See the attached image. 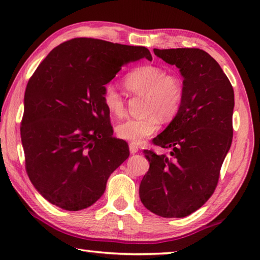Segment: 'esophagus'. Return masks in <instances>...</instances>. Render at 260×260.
Instances as JSON below:
<instances>
[{
	"mask_svg": "<svg viewBox=\"0 0 260 260\" xmlns=\"http://www.w3.org/2000/svg\"><path fill=\"white\" fill-rule=\"evenodd\" d=\"M129 149H130V153L131 154H136V153H138V151H139V148L136 146L135 144H130L129 145Z\"/></svg>",
	"mask_w": 260,
	"mask_h": 260,
	"instance_id": "esophagus-1",
	"label": "esophagus"
}]
</instances>
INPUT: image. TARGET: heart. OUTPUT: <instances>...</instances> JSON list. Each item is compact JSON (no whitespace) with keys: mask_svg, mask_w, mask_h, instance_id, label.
<instances>
[{"mask_svg":"<svg viewBox=\"0 0 260 260\" xmlns=\"http://www.w3.org/2000/svg\"><path fill=\"white\" fill-rule=\"evenodd\" d=\"M124 84L131 92L145 95L147 115L118 123L115 133L118 138L131 144H142L160 127L158 115L168 120L179 111L184 98L183 82L178 76L168 74L161 66L145 65L131 71L125 76ZM102 98L109 114L114 116L124 114V100L113 85L105 86Z\"/></svg>","mask_w":260,"mask_h":260,"instance_id":"heart-1","label":"heart"}]
</instances>
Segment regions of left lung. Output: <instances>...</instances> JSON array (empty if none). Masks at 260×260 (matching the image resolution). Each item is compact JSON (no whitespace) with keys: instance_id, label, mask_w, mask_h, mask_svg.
<instances>
[{"instance_id":"8db88e82","label":"left lung","mask_w":260,"mask_h":260,"mask_svg":"<svg viewBox=\"0 0 260 260\" xmlns=\"http://www.w3.org/2000/svg\"><path fill=\"white\" fill-rule=\"evenodd\" d=\"M179 68L184 98L174 120L153 139L170 155L145 149L149 169L139 186L145 208L165 218H183L216 189L233 139L234 90L215 59L201 49H154Z\"/></svg>"}]
</instances>
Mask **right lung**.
<instances>
[{"instance_id": "1", "label": "right lung", "mask_w": 260, "mask_h": 260, "mask_svg": "<svg viewBox=\"0 0 260 260\" xmlns=\"http://www.w3.org/2000/svg\"><path fill=\"white\" fill-rule=\"evenodd\" d=\"M149 50L97 39L59 44L26 86L20 135L26 171L36 190L63 210L79 211L104 194L129 147L113 137L105 85Z\"/></svg>"}]
</instances>
